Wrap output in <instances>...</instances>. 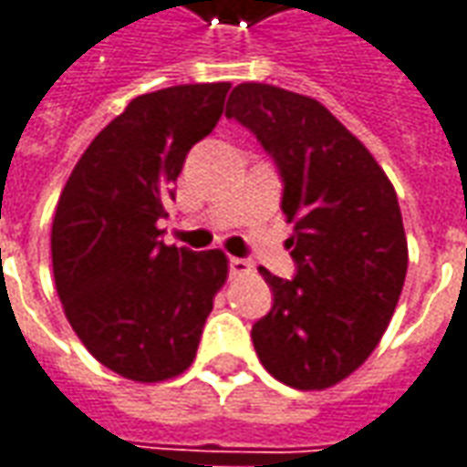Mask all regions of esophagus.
Returning <instances> with one entry per match:
<instances>
[{
    "label": "esophagus",
    "instance_id": "1",
    "mask_svg": "<svg viewBox=\"0 0 467 467\" xmlns=\"http://www.w3.org/2000/svg\"><path fill=\"white\" fill-rule=\"evenodd\" d=\"M250 271H253V265L245 258H230V274L233 276H245Z\"/></svg>",
    "mask_w": 467,
    "mask_h": 467
}]
</instances>
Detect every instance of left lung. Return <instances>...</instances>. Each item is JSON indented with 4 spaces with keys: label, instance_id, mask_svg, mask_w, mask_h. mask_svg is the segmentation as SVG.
Here are the masks:
<instances>
[{
    "label": "left lung",
    "instance_id": "obj_1",
    "mask_svg": "<svg viewBox=\"0 0 467 467\" xmlns=\"http://www.w3.org/2000/svg\"><path fill=\"white\" fill-rule=\"evenodd\" d=\"M227 119L261 141L282 175L297 274L258 268L274 307L250 338L274 378L323 390L367 362L406 282L409 245L393 183L344 123L307 95L243 82Z\"/></svg>",
    "mask_w": 467,
    "mask_h": 467
}]
</instances>
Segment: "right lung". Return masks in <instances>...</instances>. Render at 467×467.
<instances>
[{"label":"right lung","mask_w":467,"mask_h":467,"mask_svg":"<svg viewBox=\"0 0 467 467\" xmlns=\"http://www.w3.org/2000/svg\"><path fill=\"white\" fill-rule=\"evenodd\" d=\"M230 82L139 95L92 139L61 191L51 227L54 279L67 320L88 351L137 382L191 367L214 295L222 250L165 245L172 183L185 154L212 134Z\"/></svg>","instance_id":"1"}]
</instances>
